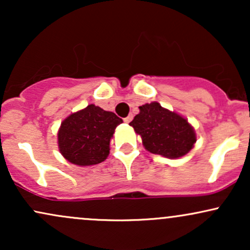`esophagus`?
<instances>
[{
  "label": "esophagus",
  "mask_w": 250,
  "mask_h": 250,
  "mask_svg": "<svg viewBox=\"0 0 250 250\" xmlns=\"http://www.w3.org/2000/svg\"><path fill=\"white\" fill-rule=\"evenodd\" d=\"M131 120H133V115H128L127 117H125V119H123V121H125V123H129Z\"/></svg>",
  "instance_id": "obj_1"
}]
</instances>
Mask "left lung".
Returning a JSON list of instances; mask_svg holds the SVG:
<instances>
[{
	"mask_svg": "<svg viewBox=\"0 0 250 250\" xmlns=\"http://www.w3.org/2000/svg\"><path fill=\"white\" fill-rule=\"evenodd\" d=\"M129 125L141 135L148 151L169 159L186 155L196 142L194 129L187 120L157 102L141 105L140 114Z\"/></svg>",
	"mask_w": 250,
	"mask_h": 250,
	"instance_id": "8db88e82",
	"label": "left lung"
}]
</instances>
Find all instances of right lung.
Returning a JSON list of instances; mask_svg holds the SVG:
<instances>
[{"instance_id": "right-lung-1", "label": "right lung", "mask_w": 250, "mask_h": 250, "mask_svg": "<svg viewBox=\"0 0 250 250\" xmlns=\"http://www.w3.org/2000/svg\"><path fill=\"white\" fill-rule=\"evenodd\" d=\"M122 119L94 104L71 114L61 123L59 148L65 160L77 166L101 163L109 155V142Z\"/></svg>"}]
</instances>
